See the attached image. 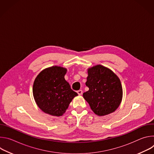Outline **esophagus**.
I'll use <instances>...</instances> for the list:
<instances>
[{"mask_svg":"<svg viewBox=\"0 0 154 154\" xmlns=\"http://www.w3.org/2000/svg\"><path fill=\"white\" fill-rule=\"evenodd\" d=\"M77 93H78V94H79V95H82V94H83V91H82V90H80L77 91Z\"/></svg>","mask_w":154,"mask_h":154,"instance_id":"1","label":"esophagus"}]
</instances>
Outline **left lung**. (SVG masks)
Returning a JSON list of instances; mask_svg holds the SVG:
<instances>
[{
	"mask_svg": "<svg viewBox=\"0 0 154 154\" xmlns=\"http://www.w3.org/2000/svg\"><path fill=\"white\" fill-rule=\"evenodd\" d=\"M86 85L89 90L83 94L93 112L98 116L114 112L122 98V88L118 77L109 69L99 64L88 69Z\"/></svg>",
	"mask_w": 154,
	"mask_h": 154,
	"instance_id": "left-lung-1",
	"label": "left lung"
}]
</instances>
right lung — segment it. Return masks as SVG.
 Returning <instances> with one entry per match:
<instances>
[{
    "label": "right lung",
    "mask_w": 154,
    "mask_h": 154,
    "mask_svg": "<svg viewBox=\"0 0 154 154\" xmlns=\"http://www.w3.org/2000/svg\"><path fill=\"white\" fill-rule=\"evenodd\" d=\"M67 69L52 66L42 70L36 77L33 94L38 107L45 113L62 116L73 98L78 96L64 79Z\"/></svg>",
    "instance_id": "1"
}]
</instances>
